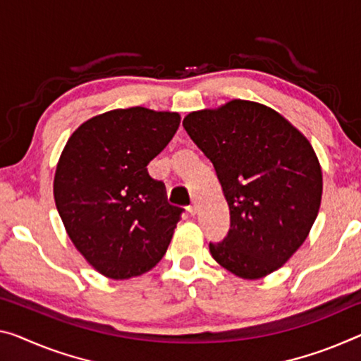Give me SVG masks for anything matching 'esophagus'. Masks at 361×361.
<instances>
[{
	"label": "esophagus",
	"mask_w": 361,
	"mask_h": 361,
	"mask_svg": "<svg viewBox=\"0 0 361 361\" xmlns=\"http://www.w3.org/2000/svg\"><path fill=\"white\" fill-rule=\"evenodd\" d=\"M187 212H188V214H190V216H195V214L198 213V203L193 202V203L190 204V207L187 208Z\"/></svg>",
	"instance_id": "34e87169"
}]
</instances>
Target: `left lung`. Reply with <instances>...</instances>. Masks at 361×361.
<instances>
[{"instance_id":"obj_1","label":"left lung","mask_w":361,"mask_h":361,"mask_svg":"<svg viewBox=\"0 0 361 361\" xmlns=\"http://www.w3.org/2000/svg\"><path fill=\"white\" fill-rule=\"evenodd\" d=\"M213 163L231 229L209 253L242 279H262L286 264L319 212L323 173L312 143L266 104L231 99L182 121Z\"/></svg>"}]
</instances>
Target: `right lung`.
Segmentation results:
<instances>
[{
    "instance_id": "right-lung-1",
    "label": "right lung",
    "mask_w": 361,
    "mask_h": 361,
    "mask_svg": "<svg viewBox=\"0 0 361 361\" xmlns=\"http://www.w3.org/2000/svg\"><path fill=\"white\" fill-rule=\"evenodd\" d=\"M179 124L173 111L113 109L77 127L61 153L58 213L74 247L109 279L145 274L168 250L182 209L168 204L147 166Z\"/></svg>"
}]
</instances>
